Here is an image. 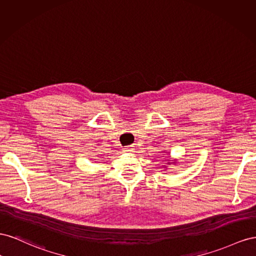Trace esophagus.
Instances as JSON below:
<instances>
[{"label":"esophagus","mask_w":256,"mask_h":256,"mask_svg":"<svg viewBox=\"0 0 256 256\" xmlns=\"http://www.w3.org/2000/svg\"><path fill=\"white\" fill-rule=\"evenodd\" d=\"M124 152H133V150H134V148H133V146H126V147H124L123 149H122Z\"/></svg>","instance_id":"34e87169"}]
</instances>
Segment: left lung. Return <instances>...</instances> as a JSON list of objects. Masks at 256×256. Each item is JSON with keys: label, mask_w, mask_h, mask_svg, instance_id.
Returning a JSON list of instances; mask_svg holds the SVG:
<instances>
[{"label": "left lung", "mask_w": 256, "mask_h": 256, "mask_svg": "<svg viewBox=\"0 0 256 256\" xmlns=\"http://www.w3.org/2000/svg\"><path fill=\"white\" fill-rule=\"evenodd\" d=\"M172 163H174V162H172Z\"/></svg>", "instance_id": "left-lung-1"}]
</instances>
